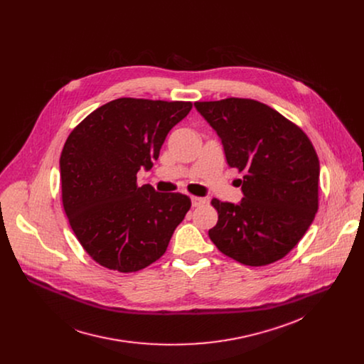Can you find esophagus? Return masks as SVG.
Here are the masks:
<instances>
[{
    "label": "esophagus",
    "mask_w": 364,
    "mask_h": 364,
    "mask_svg": "<svg viewBox=\"0 0 364 364\" xmlns=\"http://www.w3.org/2000/svg\"><path fill=\"white\" fill-rule=\"evenodd\" d=\"M191 199H192V205H193L195 208H198V206H202V205H205V203H206V199H205V198H199V196H192Z\"/></svg>",
    "instance_id": "esophagus-1"
}]
</instances>
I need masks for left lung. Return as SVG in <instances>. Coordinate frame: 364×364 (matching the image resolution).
I'll use <instances>...</instances> for the list:
<instances>
[{"instance_id": "8db88e82", "label": "left lung", "mask_w": 364, "mask_h": 364, "mask_svg": "<svg viewBox=\"0 0 364 364\" xmlns=\"http://www.w3.org/2000/svg\"><path fill=\"white\" fill-rule=\"evenodd\" d=\"M195 106L220 136L228 165L244 173L240 205L211 200L218 221L208 230L210 240L247 266L284 258L318 210L319 161L311 140L296 123L254 100Z\"/></svg>"}]
</instances>
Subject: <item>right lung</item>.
Here are the masks:
<instances>
[{
    "label": "right lung",
    "instance_id": "add662e5",
    "mask_svg": "<svg viewBox=\"0 0 364 364\" xmlns=\"http://www.w3.org/2000/svg\"><path fill=\"white\" fill-rule=\"evenodd\" d=\"M192 102L119 98L77 124L60 156L61 202L85 252L110 270L137 272L159 259L191 208L182 193L137 185L169 130Z\"/></svg>",
    "mask_w": 364,
    "mask_h": 364
}]
</instances>
